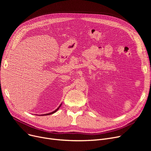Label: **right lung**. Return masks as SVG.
Instances as JSON below:
<instances>
[{
  "instance_id": "obj_1",
  "label": "right lung",
  "mask_w": 151,
  "mask_h": 151,
  "mask_svg": "<svg viewBox=\"0 0 151 151\" xmlns=\"http://www.w3.org/2000/svg\"><path fill=\"white\" fill-rule=\"evenodd\" d=\"M61 105H62V104L59 106V107L56 109H55L54 111H52V112H51V113H46V114H40V115H38V116H47V115H50V114H54V113H55L56 111H58V110L60 108V107L61 106ZM36 115H37L38 116V114H36Z\"/></svg>"
}]
</instances>
